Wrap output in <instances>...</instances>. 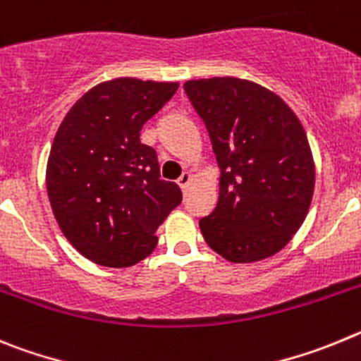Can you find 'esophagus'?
<instances>
[{
  "instance_id": "obj_1",
  "label": "esophagus",
  "mask_w": 361,
  "mask_h": 361,
  "mask_svg": "<svg viewBox=\"0 0 361 361\" xmlns=\"http://www.w3.org/2000/svg\"><path fill=\"white\" fill-rule=\"evenodd\" d=\"M190 180H192V176H190V174H188V173H183L180 176V180H178V185H180V187L185 190V188L188 187V183H190Z\"/></svg>"
}]
</instances>
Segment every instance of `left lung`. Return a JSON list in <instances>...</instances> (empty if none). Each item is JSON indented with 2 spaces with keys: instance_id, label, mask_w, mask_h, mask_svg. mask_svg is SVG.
<instances>
[{
  "instance_id": "1",
  "label": "left lung",
  "mask_w": 361,
  "mask_h": 361,
  "mask_svg": "<svg viewBox=\"0 0 361 361\" xmlns=\"http://www.w3.org/2000/svg\"><path fill=\"white\" fill-rule=\"evenodd\" d=\"M221 169L219 200L200 221L204 241L230 262L271 257L310 210L314 164L300 120L274 92L235 77L187 80Z\"/></svg>"
}]
</instances>
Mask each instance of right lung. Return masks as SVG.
I'll return each mask as SVG.
<instances>
[{"instance_id":"obj_1","label":"right lung","mask_w":361,"mask_h":361,"mask_svg":"<svg viewBox=\"0 0 361 361\" xmlns=\"http://www.w3.org/2000/svg\"><path fill=\"white\" fill-rule=\"evenodd\" d=\"M178 82L133 77L84 93L55 133L47 190L64 237L86 259L126 268L157 248L154 232L181 203V190L160 178L157 151L140 142L151 116Z\"/></svg>"}]
</instances>
